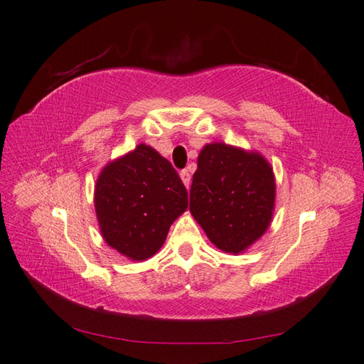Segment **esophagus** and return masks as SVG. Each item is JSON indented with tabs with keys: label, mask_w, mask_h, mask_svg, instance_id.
I'll return each mask as SVG.
<instances>
[{
	"label": "esophagus",
	"mask_w": 364,
	"mask_h": 364,
	"mask_svg": "<svg viewBox=\"0 0 364 364\" xmlns=\"http://www.w3.org/2000/svg\"><path fill=\"white\" fill-rule=\"evenodd\" d=\"M180 176H181V180H183L186 188H189V186H191V173H189V171H181Z\"/></svg>",
	"instance_id": "obj_1"
}]
</instances>
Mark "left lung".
<instances>
[{
  "label": "left lung",
  "mask_w": 364,
  "mask_h": 364,
  "mask_svg": "<svg viewBox=\"0 0 364 364\" xmlns=\"http://www.w3.org/2000/svg\"><path fill=\"white\" fill-rule=\"evenodd\" d=\"M197 164L191 213L217 248L237 255L255 243L272 222L273 168L259 154L222 142L203 147Z\"/></svg>",
  "instance_id": "left-lung-1"
}]
</instances>
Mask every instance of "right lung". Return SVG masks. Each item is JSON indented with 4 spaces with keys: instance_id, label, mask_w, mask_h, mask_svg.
Here are the masks:
<instances>
[{
    "instance_id": "1",
    "label": "right lung",
    "mask_w": 364,
    "mask_h": 364,
    "mask_svg": "<svg viewBox=\"0 0 364 364\" xmlns=\"http://www.w3.org/2000/svg\"><path fill=\"white\" fill-rule=\"evenodd\" d=\"M95 205L109 247L133 260L151 257L188 208V191L172 164L146 144L100 172Z\"/></svg>"
}]
</instances>
